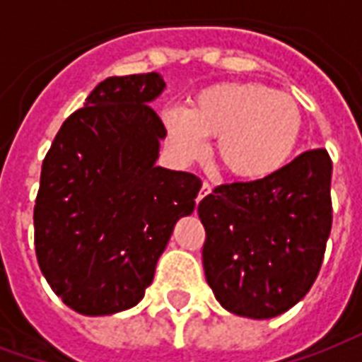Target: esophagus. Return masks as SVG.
<instances>
[{
  "mask_svg": "<svg viewBox=\"0 0 362 362\" xmlns=\"http://www.w3.org/2000/svg\"><path fill=\"white\" fill-rule=\"evenodd\" d=\"M211 194V184L209 182H204V186H202V189H199V196H197V199H204L205 196H209Z\"/></svg>",
  "mask_w": 362,
  "mask_h": 362,
  "instance_id": "esophagus-1",
  "label": "esophagus"
}]
</instances>
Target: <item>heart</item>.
Listing matches in <instances>:
<instances>
[{
    "label": "heart",
    "instance_id": "1",
    "mask_svg": "<svg viewBox=\"0 0 362 362\" xmlns=\"http://www.w3.org/2000/svg\"><path fill=\"white\" fill-rule=\"evenodd\" d=\"M176 153L204 157L217 135L215 157L243 180H259L285 166L300 135L303 116L295 98L262 83H219L202 90L186 108L165 114Z\"/></svg>",
    "mask_w": 362,
    "mask_h": 362
}]
</instances>
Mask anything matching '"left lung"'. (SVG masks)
I'll use <instances>...</instances> for the list:
<instances>
[{
    "mask_svg": "<svg viewBox=\"0 0 362 362\" xmlns=\"http://www.w3.org/2000/svg\"><path fill=\"white\" fill-rule=\"evenodd\" d=\"M329 186L332 158L310 149L272 176L221 184L199 202L205 279L223 308L273 318L310 291L332 230Z\"/></svg>",
    "mask_w": 362,
    "mask_h": 362,
    "instance_id": "left-lung-1",
    "label": "left lung"
}]
</instances>
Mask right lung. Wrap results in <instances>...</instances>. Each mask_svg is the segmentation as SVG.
<instances>
[{
	"label": "right lung",
	"mask_w": 362,
	"mask_h": 362,
	"mask_svg": "<svg viewBox=\"0 0 362 362\" xmlns=\"http://www.w3.org/2000/svg\"><path fill=\"white\" fill-rule=\"evenodd\" d=\"M158 74L108 77L62 124L35 205V248L52 291L85 316L139 303L176 221L196 207V174L157 166L166 129L149 106Z\"/></svg>",
	"instance_id": "obj_1"
}]
</instances>
